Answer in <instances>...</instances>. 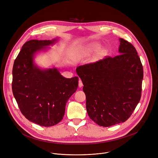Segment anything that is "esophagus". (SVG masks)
<instances>
[{
    "instance_id": "1",
    "label": "esophagus",
    "mask_w": 158,
    "mask_h": 158,
    "mask_svg": "<svg viewBox=\"0 0 158 158\" xmlns=\"http://www.w3.org/2000/svg\"><path fill=\"white\" fill-rule=\"evenodd\" d=\"M82 86H83V83H82V81L81 79H79V87H82Z\"/></svg>"
}]
</instances>
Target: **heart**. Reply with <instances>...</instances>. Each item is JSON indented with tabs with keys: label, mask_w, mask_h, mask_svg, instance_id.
Segmentation results:
<instances>
[{
	"label": "heart",
	"mask_w": 158,
	"mask_h": 158,
	"mask_svg": "<svg viewBox=\"0 0 158 158\" xmlns=\"http://www.w3.org/2000/svg\"><path fill=\"white\" fill-rule=\"evenodd\" d=\"M101 45L99 42H93L88 43L83 46L79 51V56L81 58L91 56V54L98 51L99 56H103L106 52V49L104 48H101Z\"/></svg>",
	"instance_id": "1"
}]
</instances>
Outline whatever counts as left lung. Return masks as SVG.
<instances>
[{
    "mask_svg": "<svg viewBox=\"0 0 158 158\" xmlns=\"http://www.w3.org/2000/svg\"><path fill=\"white\" fill-rule=\"evenodd\" d=\"M119 41L120 55L76 69L84 85L87 114L103 127L127 120L141 96L143 67L140 58L131 43L122 38Z\"/></svg>",
    "mask_w": 158,
    "mask_h": 158,
    "instance_id": "8db88e82",
    "label": "left lung"
}]
</instances>
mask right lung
Returning a JSON list of instances; mask_svg holds the SVG:
<instances>
[{
  "label": "right lung",
  "mask_w": 158,
  "mask_h": 158,
  "mask_svg": "<svg viewBox=\"0 0 158 158\" xmlns=\"http://www.w3.org/2000/svg\"><path fill=\"white\" fill-rule=\"evenodd\" d=\"M52 40H31L22 46L12 69V92L26 119L50 127L63 119L66 103L78 87V77L65 78L56 67L40 69L35 55L53 45Z\"/></svg>",
  "instance_id": "add662e5"
}]
</instances>
